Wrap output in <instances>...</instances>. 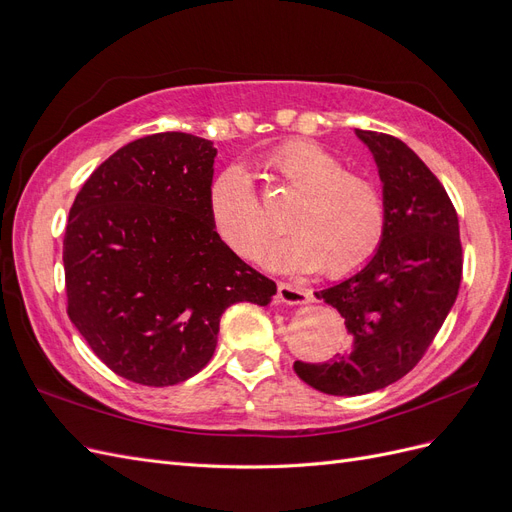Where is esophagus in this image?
I'll return each mask as SVG.
<instances>
[{"mask_svg": "<svg viewBox=\"0 0 512 512\" xmlns=\"http://www.w3.org/2000/svg\"><path fill=\"white\" fill-rule=\"evenodd\" d=\"M280 299L288 305H303L312 301V290L301 288L292 282H280Z\"/></svg>", "mask_w": 512, "mask_h": 512, "instance_id": "esophagus-1", "label": "esophagus"}]
</instances>
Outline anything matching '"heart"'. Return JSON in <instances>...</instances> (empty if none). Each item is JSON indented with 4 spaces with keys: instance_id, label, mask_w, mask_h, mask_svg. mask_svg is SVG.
<instances>
[{
    "instance_id": "1",
    "label": "heart",
    "mask_w": 512,
    "mask_h": 512,
    "mask_svg": "<svg viewBox=\"0 0 512 512\" xmlns=\"http://www.w3.org/2000/svg\"><path fill=\"white\" fill-rule=\"evenodd\" d=\"M277 183L299 194L286 215L292 235L267 250L280 269H318L346 277L374 258L386 235L380 185L348 170L335 153L312 141H288L267 158ZM209 218L218 235L243 258H256L275 235V220L239 164L224 168L209 188Z\"/></svg>"
}]
</instances>
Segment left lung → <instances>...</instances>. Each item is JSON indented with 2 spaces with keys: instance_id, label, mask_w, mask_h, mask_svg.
Instances as JSON below:
<instances>
[{
  "instance_id": "8db88e82",
  "label": "left lung",
  "mask_w": 512,
  "mask_h": 512,
  "mask_svg": "<svg viewBox=\"0 0 512 512\" xmlns=\"http://www.w3.org/2000/svg\"><path fill=\"white\" fill-rule=\"evenodd\" d=\"M384 183L386 235L378 254L316 297L344 318L350 348L329 363L294 361L316 391L354 397L404 378L423 359L457 299L463 254L444 185L391 134L356 130Z\"/></svg>"
}]
</instances>
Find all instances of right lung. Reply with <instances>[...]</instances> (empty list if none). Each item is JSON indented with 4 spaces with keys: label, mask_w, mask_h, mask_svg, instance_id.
Instances as JSON below:
<instances>
[{
    "label": "right lung",
    "mask_w": 512,
    "mask_h": 512,
    "mask_svg": "<svg viewBox=\"0 0 512 512\" xmlns=\"http://www.w3.org/2000/svg\"><path fill=\"white\" fill-rule=\"evenodd\" d=\"M213 143L160 132L128 143L83 183L64 237L68 316L117 376L173 386L196 376L232 303L267 305L275 282L209 218Z\"/></svg>",
    "instance_id": "right-lung-1"
}]
</instances>
